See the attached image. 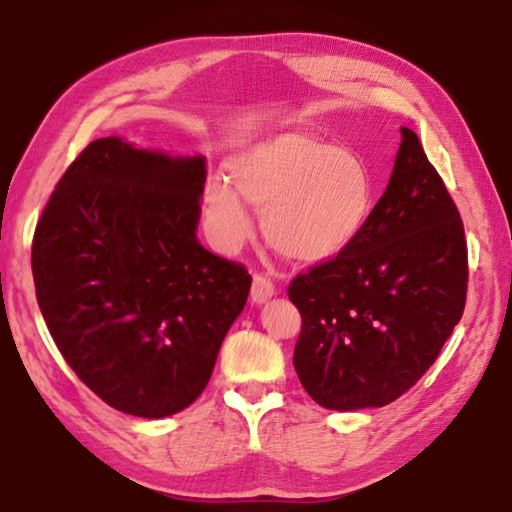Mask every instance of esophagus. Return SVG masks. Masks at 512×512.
<instances>
[{
    "label": "esophagus",
    "mask_w": 512,
    "mask_h": 512,
    "mask_svg": "<svg viewBox=\"0 0 512 512\" xmlns=\"http://www.w3.org/2000/svg\"><path fill=\"white\" fill-rule=\"evenodd\" d=\"M273 295H275V284L271 277L255 275L253 286H250V300H253L255 304H264L266 300H271Z\"/></svg>",
    "instance_id": "esophagus-1"
}]
</instances>
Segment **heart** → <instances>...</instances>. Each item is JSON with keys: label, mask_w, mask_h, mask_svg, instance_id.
<instances>
[{"label": "heart", "mask_w": 512, "mask_h": 512, "mask_svg": "<svg viewBox=\"0 0 512 512\" xmlns=\"http://www.w3.org/2000/svg\"><path fill=\"white\" fill-rule=\"evenodd\" d=\"M232 183L210 176L203 210L217 244L239 248L253 232L246 203L262 210L268 246L300 264L349 250L376 208V185L356 152L288 132L255 145L230 165Z\"/></svg>", "instance_id": "1"}]
</instances>
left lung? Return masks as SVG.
<instances>
[{"instance_id":"left-lung-1","label":"left lung","mask_w":512,"mask_h":512,"mask_svg":"<svg viewBox=\"0 0 512 512\" xmlns=\"http://www.w3.org/2000/svg\"><path fill=\"white\" fill-rule=\"evenodd\" d=\"M392 179L345 253L300 273L293 365L327 410L383 407L416 385L457 327L468 291L459 210L412 129L401 127Z\"/></svg>"}]
</instances>
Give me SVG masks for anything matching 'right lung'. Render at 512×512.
Returning <instances> with one entry per match:
<instances>
[{"mask_svg":"<svg viewBox=\"0 0 512 512\" xmlns=\"http://www.w3.org/2000/svg\"><path fill=\"white\" fill-rule=\"evenodd\" d=\"M203 183V156L98 138L37 221L31 266L46 327L114 410L163 418L192 405L246 306V268L197 239Z\"/></svg>","mask_w":512,"mask_h":512,"instance_id":"obj_1","label":"right lung"}]
</instances>
